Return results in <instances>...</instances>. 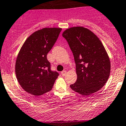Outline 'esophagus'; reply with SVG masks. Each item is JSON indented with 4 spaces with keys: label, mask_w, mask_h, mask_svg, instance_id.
I'll list each match as a JSON object with an SVG mask.
<instances>
[{
    "label": "esophagus",
    "mask_w": 126,
    "mask_h": 126,
    "mask_svg": "<svg viewBox=\"0 0 126 126\" xmlns=\"http://www.w3.org/2000/svg\"><path fill=\"white\" fill-rule=\"evenodd\" d=\"M66 74H67V71H65V70H63L62 72H61V75H62V76H65Z\"/></svg>",
    "instance_id": "34e87169"
}]
</instances>
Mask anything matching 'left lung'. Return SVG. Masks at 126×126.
<instances>
[{
    "instance_id": "left-lung-1",
    "label": "left lung",
    "mask_w": 126,
    "mask_h": 126,
    "mask_svg": "<svg viewBox=\"0 0 126 126\" xmlns=\"http://www.w3.org/2000/svg\"><path fill=\"white\" fill-rule=\"evenodd\" d=\"M74 55L77 79L70 85L72 90L84 96L95 93L110 77L111 64L103 45L89 30L72 27L62 33Z\"/></svg>"
}]
</instances>
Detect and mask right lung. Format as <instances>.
Segmentation results:
<instances>
[{
    "label": "right lung",
    "mask_w": 126,
    "mask_h": 126,
    "mask_svg": "<svg viewBox=\"0 0 126 126\" xmlns=\"http://www.w3.org/2000/svg\"><path fill=\"white\" fill-rule=\"evenodd\" d=\"M62 29L45 28L27 38L16 58L15 74L24 90L39 96L51 90L59 73L51 70L47 54L54 45Z\"/></svg>",
    "instance_id": "add662e5"
}]
</instances>
